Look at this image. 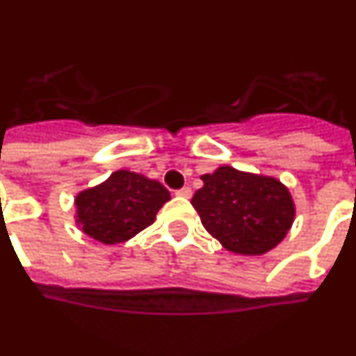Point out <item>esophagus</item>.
<instances>
[{
  "label": "esophagus",
  "mask_w": 356,
  "mask_h": 356,
  "mask_svg": "<svg viewBox=\"0 0 356 356\" xmlns=\"http://www.w3.org/2000/svg\"><path fill=\"white\" fill-rule=\"evenodd\" d=\"M175 195L184 197V199H190V197H192V188L184 186V188H181V190H175Z\"/></svg>",
  "instance_id": "34e87169"
}]
</instances>
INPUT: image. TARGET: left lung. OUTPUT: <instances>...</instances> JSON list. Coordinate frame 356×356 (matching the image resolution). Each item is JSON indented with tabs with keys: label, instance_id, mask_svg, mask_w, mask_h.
Returning a JSON list of instances; mask_svg holds the SVG:
<instances>
[{
	"label": "left lung",
	"instance_id": "left-lung-1",
	"mask_svg": "<svg viewBox=\"0 0 356 356\" xmlns=\"http://www.w3.org/2000/svg\"><path fill=\"white\" fill-rule=\"evenodd\" d=\"M192 199L201 222L228 252L262 255L286 237L295 219L288 188L273 177L220 166L202 175Z\"/></svg>",
	"mask_w": 356,
	"mask_h": 356
}]
</instances>
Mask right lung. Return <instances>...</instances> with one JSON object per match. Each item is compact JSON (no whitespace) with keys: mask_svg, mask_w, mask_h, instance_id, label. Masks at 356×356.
I'll list each match as a JSON object with an SVG mask.
<instances>
[{"mask_svg":"<svg viewBox=\"0 0 356 356\" xmlns=\"http://www.w3.org/2000/svg\"><path fill=\"white\" fill-rule=\"evenodd\" d=\"M166 201L170 192L159 181L118 170L99 186L76 197V222L99 243H124L148 228Z\"/></svg>","mask_w":356,"mask_h":356,"instance_id":"obj_1","label":"right lung"}]
</instances>
